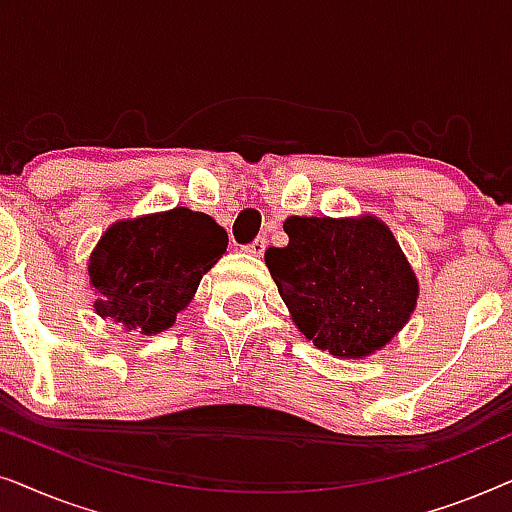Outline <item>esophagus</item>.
I'll return each instance as SVG.
<instances>
[{
    "label": "esophagus",
    "mask_w": 512,
    "mask_h": 512,
    "mask_svg": "<svg viewBox=\"0 0 512 512\" xmlns=\"http://www.w3.org/2000/svg\"><path fill=\"white\" fill-rule=\"evenodd\" d=\"M265 237H256L254 242L251 244H247V247H244V251H247V254H251V256H263V251H265Z\"/></svg>",
    "instance_id": "obj_1"
}]
</instances>
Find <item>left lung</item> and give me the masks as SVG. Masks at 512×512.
<instances>
[{
    "mask_svg": "<svg viewBox=\"0 0 512 512\" xmlns=\"http://www.w3.org/2000/svg\"><path fill=\"white\" fill-rule=\"evenodd\" d=\"M284 233L289 244L265 251V265L314 347L363 359L408 324L417 277L377 216H289Z\"/></svg>",
    "mask_w": 512,
    "mask_h": 512,
    "instance_id": "1",
    "label": "left lung"
}]
</instances>
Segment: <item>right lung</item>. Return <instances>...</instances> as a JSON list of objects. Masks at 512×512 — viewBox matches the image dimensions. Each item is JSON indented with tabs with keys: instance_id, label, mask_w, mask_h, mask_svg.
I'll return each mask as SVG.
<instances>
[{
	"instance_id": "add662e5",
	"label": "right lung",
	"mask_w": 512,
	"mask_h": 512,
	"mask_svg": "<svg viewBox=\"0 0 512 512\" xmlns=\"http://www.w3.org/2000/svg\"><path fill=\"white\" fill-rule=\"evenodd\" d=\"M226 247V230L186 207L116 221L90 254L95 312L125 331H165Z\"/></svg>"
}]
</instances>
